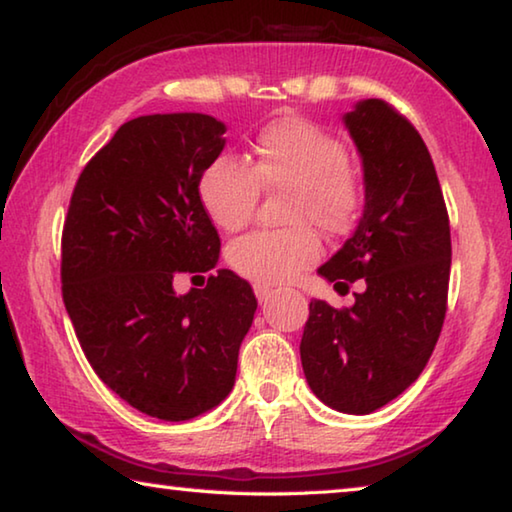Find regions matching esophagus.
Returning <instances> with one entry per match:
<instances>
[{
    "mask_svg": "<svg viewBox=\"0 0 512 512\" xmlns=\"http://www.w3.org/2000/svg\"><path fill=\"white\" fill-rule=\"evenodd\" d=\"M255 296L259 302H266L268 298L273 296V289L266 287V284H255Z\"/></svg>",
    "mask_w": 512,
    "mask_h": 512,
    "instance_id": "obj_1",
    "label": "esophagus"
}]
</instances>
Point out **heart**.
Wrapping results in <instances>:
<instances>
[{
  "label": "heart",
  "instance_id": "heart-1",
  "mask_svg": "<svg viewBox=\"0 0 512 512\" xmlns=\"http://www.w3.org/2000/svg\"><path fill=\"white\" fill-rule=\"evenodd\" d=\"M253 162L219 155L198 194L214 225L239 232L253 221L262 192L287 194L284 230H259L228 248V262L257 284H280L320 257L316 230L329 239L354 230L363 212V180L348 146L305 117H280L257 133Z\"/></svg>",
  "mask_w": 512,
  "mask_h": 512
}]
</instances>
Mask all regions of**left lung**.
<instances>
[{
  "mask_svg": "<svg viewBox=\"0 0 512 512\" xmlns=\"http://www.w3.org/2000/svg\"><path fill=\"white\" fill-rule=\"evenodd\" d=\"M345 126L363 158L366 205L354 235L318 273L350 287L354 305L309 302L300 341L311 391L343 413H372L427 366L447 314L452 237L436 167L420 133L381 99Z\"/></svg>",
  "mask_w": 512,
  "mask_h": 512,
  "instance_id": "8db88e82",
  "label": "left lung"
}]
</instances>
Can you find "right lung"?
I'll use <instances>...</instances> for the list:
<instances>
[{
    "label": "right lung",
    "instance_id": "add662e5",
    "mask_svg": "<svg viewBox=\"0 0 512 512\" xmlns=\"http://www.w3.org/2000/svg\"><path fill=\"white\" fill-rule=\"evenodd\" d=\"M225 126L201 112L126 121L85 164L60 239L63 302L85 359L110 391L151 418L180 422L235 386L257 298L228 268L198 194ZM210 272L205 290L172 291Z\"/></svg>",
    "mask_w": 512,
    "mask_h": 512
}]
</instances>
